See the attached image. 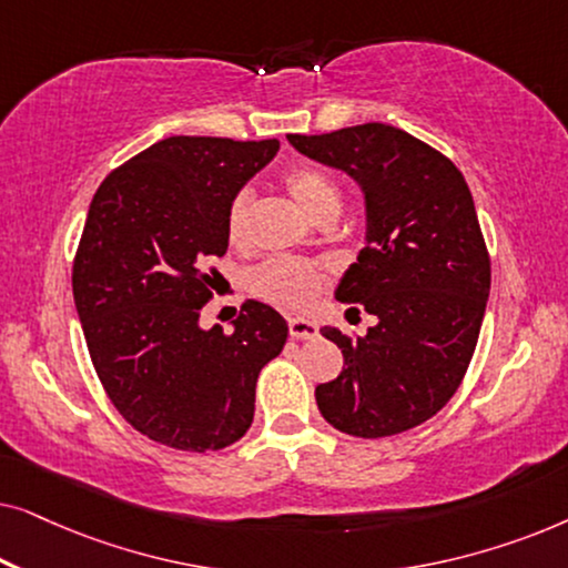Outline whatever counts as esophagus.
<instances>
[{"label": "esophagus", "instance_id": "34e87169", "mask_svg": "<svg viewBox=\"0 0 568 568\" xmlns=\"http://www.w3.org/2000/svg\"><path fill=\"white\" fill-rule=\"evenodd\" d=\"M290 336L297 341H313L317 336V323L307 317H290Z\"/></svg>", "mask_w": 568, "mask_h": 568}]
</instances>
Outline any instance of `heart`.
<instances>
[{"label": "heart", "instance_id": "1", "mask_svg": "<svg viewBox=\"0 0 568 568\" xmlns=\"http://www.w3.org/2000/svg\"><path fill=\"white\" fill-rule=\"evenodd\" d=\"M286 189L307 216H323L325 212H338L341 191L333 178L317 168H297L286 175ZM247 220H251V193L240 191L227 209V237L240 243L245 237ZM323 282V266L294 255H274L258 263L251 271V290L258 297L276 302L282 307H305L315 300Z\"/></svg>", "mask_w": 568, "mask_h": 568}]
</instances>
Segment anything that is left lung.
I'll use <instances>...</instances> for the list:
<instances>
[{"label": "left lung", "mask_w": 568, "mask_h": 568, "mask_svg": "<svg viewBox=\"0 0 568 568\" xmlns=\"http://www.w3.org/2000/svg\"><path fill=\"white\" fill-rule=\"evenodd\" d=\"M364 193V247L336 300L375 315L367 336L321 331L344 354L336 379L315 387L325 422L352 437L408 432L453 398L476 352L491 261L470 189L445 154L387 123L331 134H286ZM359 313L348 307L346 313Z\"/></svg>", "instance_id": "left-lung-1"}]
</instances>
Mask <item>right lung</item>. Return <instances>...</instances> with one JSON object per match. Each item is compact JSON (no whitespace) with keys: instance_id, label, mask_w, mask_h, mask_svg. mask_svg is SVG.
Returning a JSON list of instances; mask_svg holds the SVG:
<instances>
[{"instance_id":"1","label":"right lung","mask_w":568,"mask_h":568,"mask_svg":"<svg viewBox=\"0 0 568 568\" xmlns=\"http://www.w3.org/2000/svg\"><path fill=\"white\" fill-rule=\"evenodd\" d=\"M278 139L168 136L100 183L72 292L84 341L119 414L160 445L212 453L251 429L255 383L286 321L247 300L232 331L201 328L206 266L227 253V209Z\"/></svg>"}]
</instances>
